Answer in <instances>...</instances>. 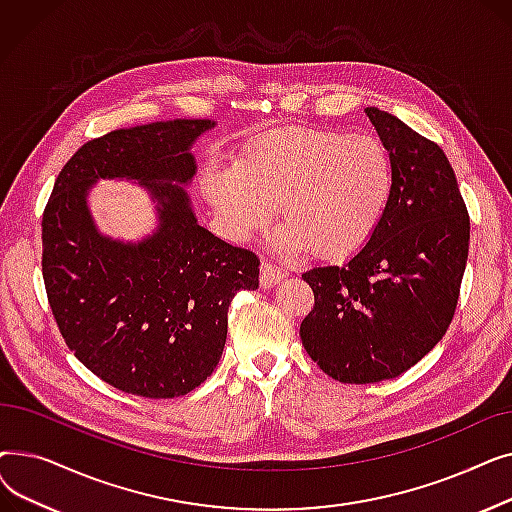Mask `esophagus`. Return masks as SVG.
<instances>
[{
  "instance_id": "esophagus-1",
  "label": "esophagus",
  "mask_w": 512,
  "mask_h": 512,
  "mask_svg": "<svg viewBox=\"0 0 512 512\" xmlns=\"http://www.w3.org/2000/svg\"><path fill=\"white\" fill-rule=\"evenodd\" d=\"M286 276V272L282 270V267L274 265V263H267L263 261L261 263V274H259V282L263 288H274L278 282H282Z\"/></svg>"
}]
</instances>
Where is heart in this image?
Returning <instances> with one entry per match:
<instances>
[{
  "label": "heart",
  "mask_w": 512,
  "mask_h": 512,
  "mask_svg": "<svg viewBox=\"0 0 512 512\" xmlns=\"http://www.w3.org/2000/svg\"><path fill=\"white\" fill-rule=\"evenodd\" d=\"M394 178L388 147L371 134L278 130L242 151L234 168L215 172L207 195L234 234L263 226L278 203L282 251L344 257L382 224Z\"/></svg>",
  "instance_id": "heart-1"
}]
</instances>
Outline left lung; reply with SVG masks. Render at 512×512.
Returning a JSON list of instances; mask_svg holds the SVG:
<instances>
[{
	"label": "left lung",
	"instance_id": "left-lung-1",
	"mask_svg": "<svg viewBox=\"0 0 512 512\" xmlns=\"http://www.w3.org/2000/svg\"><path fill=\"white\" fill-rule=\"evenodd\" d=\"M394 161V195L367 245L303 280L309 357L342 384L398 378L446 334L469 255V213L444 151L396 116L367 107Z\"/></svg>",
	"mask_w": 512,
	"mask_h": 512
}]
</instances>
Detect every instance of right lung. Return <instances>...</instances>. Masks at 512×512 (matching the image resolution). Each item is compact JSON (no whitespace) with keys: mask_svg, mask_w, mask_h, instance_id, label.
I'll list each match as a JSON object with an SVG mask.
<instances>
[{"mask_svg":"<svg viewBox=\"0 0 512 512\" xmlns=\"http://www.w3.org/2000/svg\"><path fill=\"white\" fill-rule=\"evenodd\" d=\"M213 120L120 128L80 147L43 211L47 301L74 357L110 386L174 398L220 363L228 307L259 286V259L199 226L180 184L197 172L193 143ZM134 179L158 203L151 237H103L86 205L97 179Z\"/></svg>","mask_w":512,"mask_h":512,"instance_id":"1","label":"right lung"}]
</instances>
